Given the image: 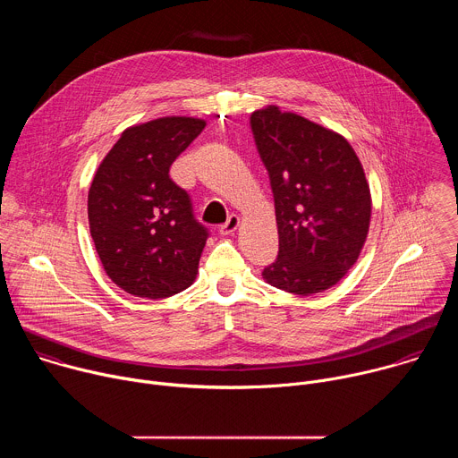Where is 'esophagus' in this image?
I'll list each match as a JSON object with an SVG mask.
<instances>
[{"instance_id": "obj_1", "label": "esophagus", "mask_w": 458, "mask_h": 458, "mask_svg": "<svg viewBox=\"0 0 458 458\" xmlns=\"http://www.w3.org/2000/svg\"><path fill=\"white\" fill-rule=\"evenodd\" d=\"M239 225H241V219H239V216L232 214V216L228 217V221H226L225 225H221L219 232H221V235H230V233H233V232L239 228Z\"/></svg>"}]
</instances>
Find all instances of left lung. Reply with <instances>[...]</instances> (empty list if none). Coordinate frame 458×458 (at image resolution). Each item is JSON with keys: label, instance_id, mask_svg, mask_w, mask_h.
<instances>
[{"label": "left lung", "instance_id": "8db88e82", "mask_svg": "<svg viewBox=\"0 0 458 458\" xmlns=\"http://www.w3.org/2000/svg\"><path fill=\"white\" fill-rule=\"evenodd\" d=\"M276 201L279 255L263 279L313 295L357 263L371 217V193L352 145L330 128L270 105L250 117Z\"/></svg>", "mask_w": 458, "mask_h": 458}]
</instances>
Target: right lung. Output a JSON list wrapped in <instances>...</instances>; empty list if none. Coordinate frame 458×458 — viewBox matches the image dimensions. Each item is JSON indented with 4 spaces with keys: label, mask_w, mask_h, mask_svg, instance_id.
<instances>
[{
    "label": "right lung",
    "mask_w": 458,
    "mask_h": 458,
    "mask_svg": "<svg viewBox=\"0 0 458 458\" xmlns=\"http://www.w3.org/2000/svg\"><path fill=\"white\" fill-rule=\"evenodd\" d=\"M205 124L168 115L130 126L92 179L90 235L106 276L130 295L165 299L198 276L208 230L168 172Z\"/></svg>",
    "instance_id": "right-lung-1"
}]
</instances>
